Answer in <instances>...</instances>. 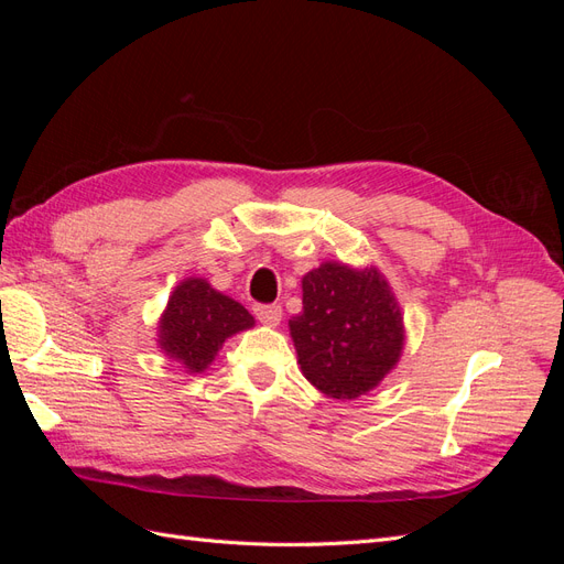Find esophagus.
I'll return each instance as SVG.
<instances>
[{
  "label": "esophagus",
  "mask_w": 564,
  "mask_h": 564,
  "mask_svg": "<svg viewBox=\"0 0 564 564\" xmlns=\"http://www.w3.org/2000/svg\"><path fill=\"white\" fill-rule=\"evenodd\" d=\"M253 315L265 327H278L282 319V308L280 305H253Z\"/></svg>",
  "instance_id": "34e87169"
}]
</instances>
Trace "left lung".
<instances>
[{
	"label": "left lung",
	"instance_id": "left-lung-1",
	"mask_svg": "<svg viewBox=\"0 0 564 564\" xmlns=\"http://www.w3.org/2000/svg\"><path fill=\"white\" fill-rule=\"evenodd\" d=\"M303 311L289 319L301 373L322 395L357 400L398 367L404 317L377 265L324 261L301 280Z\"/></svg>",
	"mask_w": 564,
	"mask_h": 564
}]
</instances>
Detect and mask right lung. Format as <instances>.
<instances>
[{"mask_svg":"<svg viewBox=\"0 0 564 564\" xmlns=\"http://www.w3.org/2000/svg\"><path fill=\"white\" fill-rule=\"evenodd\" d=\"M256 324L242 303L204 278L181 280L158 319V348L185 373H202L235 334Z\"/></svg>","mask_w":564,"mask_h":564,"instance_id":"obj_1","label":"right lung"}]
</instances>
